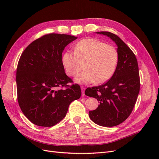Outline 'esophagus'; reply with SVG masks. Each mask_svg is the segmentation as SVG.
<instances>
[{"instance_id":"obj_1","label":"esophagus","mask_w":159,"mask_h":159,"mask_svg":"<svg viewBox=\"0 0 159 159\" xmlns=\"http://www.w3.org/2000/svg\"><path fill=\"white\" fill-rule=\"evenodd\" d=\"M81 89H82V95H84V90L86 88L84 86H81Z\"/></svg>"}]
</instances>
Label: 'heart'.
<instances>
[{
  "label": "heart",
  "mask_w": 159,
  "mask_h": 159,
  "mask_svg": "<svg viewBox=\"0 0 159 159\" xmlns=\"http://www.w3.org/2000/svg\"><path fill=\"white\" fill-rule=\"evenodd\" d=\"M119 61L116 48L95 39H82L74 48V53L66 52L62 62L67 75L76 76L84 68L85 71L75 78L80 84L96 82L104 83L113 75Z\"/></svg>",
  "instance_id": "heart-1"
}]
</instances>
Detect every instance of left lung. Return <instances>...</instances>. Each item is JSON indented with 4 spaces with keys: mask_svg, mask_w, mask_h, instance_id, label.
I'll return each mask as SVG.
<instances>
[{
    "mask_svg": "<svg viewBox=\"0 0 159 159\" xmlns=\"http://www.w3.org/2000/svg\"><path fill=\"white\" fill-rule=\"evenodd\" d=\"M97 33L115 42L119 61L111 78L102 85L88 88L85 95L100 103L95 110L89 111L91 120L99 126L113 127L127 119L136 103L140 91L138 62L131 49L117 35L108 31Z\"/></svg>",
    "mask_w": 159,
    "mask_h": 159,
    "instance_id": "8db88e82",
    "label": "left lung"
}]
</instances>
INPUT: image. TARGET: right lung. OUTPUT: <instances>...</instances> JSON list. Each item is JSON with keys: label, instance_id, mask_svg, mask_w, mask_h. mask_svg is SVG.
Here are the masks:
<instances>
[{"label": "right lung", "instance_id": "right-lung-1", "mask_svg": "<svg viewBox=\"0 0 159 159\" xmlns=\"http://www.w3.org/2000/svg\"><path fill=\"white\" fill-rule=\"evenodd\" d=\"M77 38L45 35L32 42L19 58L16 76L18 102L24 115L37 126H53L65 117L71 102L81 96L79 84H68L73 81L62 62L65 47Z\"/></svg>", "mask_w": 159, "mask_h": 159}]
</instances>
